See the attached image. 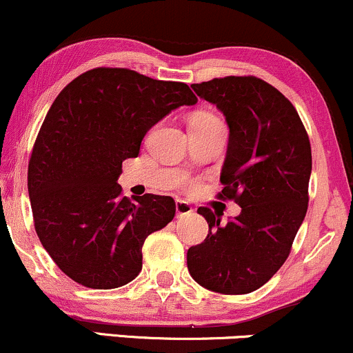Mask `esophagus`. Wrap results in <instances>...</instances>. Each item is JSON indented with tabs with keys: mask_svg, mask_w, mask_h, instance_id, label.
I'll list each match as a JSON object with an SVG mask.
<instances>
[{
	"mask_svg": "<svg viewBox=\"0 0 353 353\" xmlns=\"http://www.w3.org/2000/svg\"><path fill=\"white\" fill-rule=\"evenodd\" d=\"M175 210H176V216L181 218V216H186V214H192L193 213V208L190 203H186L183 200H176L175 203Z\"/></svg>",
	"mask_w": 353,
	"mask_h": 353,
	"instance_id": "1",
	"label": "esophagus"
}]
</instances>
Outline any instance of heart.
I'll list each match as a JSON object with an SVG mask.
<instances>
[{
  "instance_id": "heart-1",
  "label": "heart",
  "mask_w": 353,
  "mask_h": 353,
  "mask_svg": "<svg viewBox=\"0 0 353 353\" xmlns=\"http://www.w3.org/2000/svg\"><path fill=\"white\" fill-rule=\"evenodd\" d=\"M206 120H218V119L213 117V115H210V114H200V115H196L192 122H206Z\"/></svg>"
}]
</instances>
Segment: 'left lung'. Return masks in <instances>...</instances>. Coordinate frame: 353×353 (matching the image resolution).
I'll return each mask as SVG.
<instances>
[{"label":"left lung","mask_w":353,"mask_h":353,"mask_svg":"<svg viewBox=\"0 0 353 353\" xmlns=\"http://www.w3.org/2000/svg\"><path fill=\"white\" fill-rule=\"evenodd\" d=\"M192 87L230 127L219 198L234 200L241 213L221 226L216 211L198 208L210 231L186 252V264L208 291L248 294L279 271L307 213L309 137L292 103L258 77L228 76Z\"/></svg>","instance_id":"8db88e82"}]
</instances>
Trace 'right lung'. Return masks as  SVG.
<instances>
[{"label": "right lung", "instance_id": "1", "mask_svg": "<svg viewBox=\"0 0 353 353\" xmlns=\"http://www.w3.org/2000/svg\"><path fill=\"white\" fill-rule=\"evenodd\" d=\"M196 102L183 82L120 68L87 70L61 90L32 148L28 192L39 241L65 276L90 289L139 276L145 239L172 221L175 201L122 196V161L157 122Z\"/></svg>", "mask_w": 353, "mask_h": 353}]
</instances>
